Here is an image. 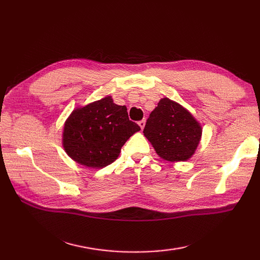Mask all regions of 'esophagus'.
I'll return each instance as SVG.
<instances>
[{"label": "esophagus", "instance_id": "1", "mask_svg": "<svg viewBox=\"0 0 260 260\" xmlns=\"http://www.w3.org/2000/svg\"><path fill=\"white\" fill-rule=\"evenodd\" d=\"M139 126L141 127V129L144 128V126H145V119L140 120V121H139Z\"/></svg>", "mask_w": 260, "mask_h": 260}]
</instances>
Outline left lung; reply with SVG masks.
Instances as JSON below:
<instances>
[{
  "label": "left lung",
  "mask_w": 260,
  "mask_h": 260,
  "mask_svg": "<svg viewBox=\"0 0 260 260\" xmlns=\"http://www.w3.org/2000/svg\"><path fill=\"white\" fill-rule=\"evenodd\" d=\"M143 133L159 157L184 162L200 144L202 127L186 108L164 97L151 113Z\"/></svg>",
  "instance_id": "8db88e82"
}]
</instances>
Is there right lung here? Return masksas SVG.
<instances>
[{
	"mask_svg": "<svg viewBox=\"0 0 260 260\" xmlns=\"http://www.w3.org/2000/svg\"><path fill=\"white\" fill-rule=\"evenodd\" d=\"M139 131L141 127L129 120L126 106L106 96L71 112L63 125L62 146L78 164L103 169L119 156L126 141Z\"/></svg>",
	"mask_w": 260,
	"mask_h": 260,
	"instance_id": "right-lung-1",
	"label": "right lung"
}]
</instances>
